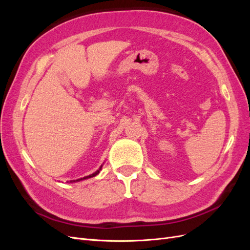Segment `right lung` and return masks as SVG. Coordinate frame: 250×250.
<instances>
[{"label":"right lung","instance_id":"obj_1","mask_svg":"<svg viewBox=\"0 0 250 250\" xmlns=\"http://www.w3.org/2000/svg\"><path fill=\"white\" fill-rule=\"evenodd\" d=\"M103 166V165H102ZM102 166L101 167L98 169L96 172H94L93 174H90V175H88V176H84L83 178H79V179H76V180H70V181H67V183H76V181H81V180H83V179H87V178H90V177H94V176H96V175H98V174L100 173V171H101V169H102Z\"/></svg>","mask_w":250,"mask_h":250}]
</instances>
